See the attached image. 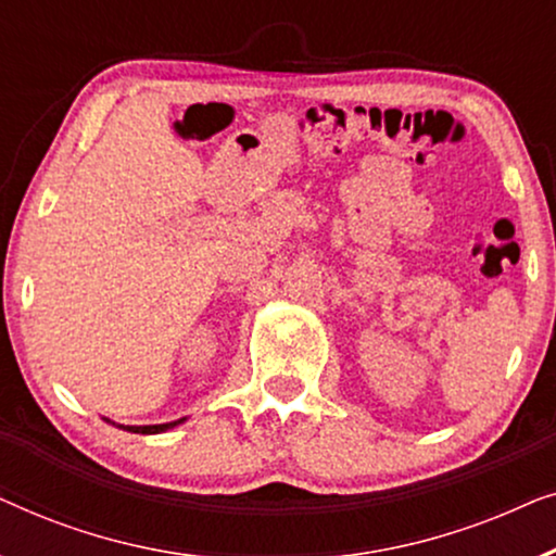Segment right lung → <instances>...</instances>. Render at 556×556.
Wrapping results in <instances>:
<instances>
[{
    "label": "right lung",
    "instance_id": "right-lung-1",
    "mask_svg": "<svg viewBox=\"0 0 556 556\" xmlns=\"http://www.w3.org/2000/svg\"><path fill=\"white\" fill-rule=\"evenodd\" d=\"M185 420H187V417H179V420L164 422V425H118V428H124L128 432H141V435H156V432H166V430L177 428V425H181ZM105 422H111L109 417H105ZM113 425H116V422H113Z\"/></svg>",
    "mask_w": 556,
    "mask_h": 556
}]
</instances>
